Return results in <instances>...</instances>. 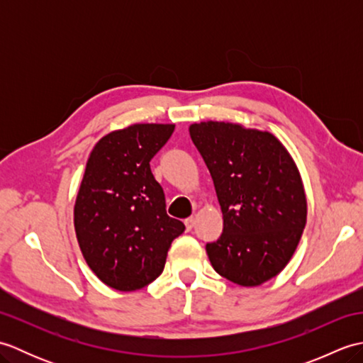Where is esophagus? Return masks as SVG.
<instances>
[{"label":"esophagus","mask_w":363,"mask_h":363,"mask_svg":"<svg viewBox=\"0 0 363 363\" xmlns=\"http://www.w3.org/2000/svg\"><path fill=\"white\" fill-rule=\"evenodd\" d=\"M195 221H196V218L194 217V215H191V217H189V218H186V228H187V230H191L194 229V226H195Z\"/></svg>","instance_id":"esophagus-1"}]
</instances>
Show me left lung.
I'll return each instance as SVG.
<instances>
[{
    "mask_svg": "<svg viewBox=\"0 0 363 363\" xmlns=\"http://www.w3.org/2000/svg\"><path fill=\"white\" fill-rule=\"evenodd\" d=\"M223 212V234L207 243L215 272L243 287L279 274L303 235L307 203L295 162L264 130L225 121L190 126Z\"/></svg>",
    "mask_w": 363,
    "mask_h": 363,
    "instance_id": "1",
    "label": "left lung"
}]
</instances>
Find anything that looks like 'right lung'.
I'll return each mask as SVG.
<instances>
[{"instance_id":"right-lung-1","label":"right lung","mask_w":363,"mask_h":363,"mask_svg":"<svg viewBox=\"0 0 363 363\" xmlns=\"http://www.w3.org/2000/svg\"><path fill=\"white\" fill-rule=\"evenodd\" d=\"M174 125H133L104 135L87 160L74 204L79 248L99 279L138 290L164 272L172 242L186 226L167 215L150 162Z\"/></svg>"}]
</instances>
